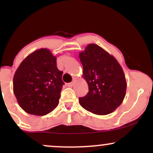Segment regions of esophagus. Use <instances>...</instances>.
<instances>
[{
	"label": "esophagus",
	"mask_w": 153,
	"mask_h": 153,
	"mask_svg": "<svg viewBox=\"0 0 153 153\" xmlns=\"http://www.w3.org/2000/svg\"><path fill=\"white\" fill-rule=\"evenodd\" d=\"M74 85H75V82H70V83H68V87H73Z\"/></svg>",
	"instance_id": "1"
}]
</instances>
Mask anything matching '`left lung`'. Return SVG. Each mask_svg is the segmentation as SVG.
<instances>
[{
  "mask_svg": "<svg viewBox=\"0 0 153 153\" xmlns=\"http://www.w3.org/2000/svg\"><path fill=\"white\" fill-rule=\"evenodd\" d=\"M79 58L89 90L86 96L79 98L80 106L97 115L112 113L126 95L127 82L122 67L114 56L95 44H89Z\"/></svg>",
  "mask_w": 153,
  "mask_h": 153,
  "instance_id": "1",
  "label": "left lung"
}]
</instances>
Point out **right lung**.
I'll use <instances>...</instances> for the list:
<instances>
[{"instance_id": "add662e5", "label": "right lung", "mask_w": 153, "mask_h": 153, "mask_svg": "<svg viewBox=\"0 0 153 153\" xmlns=\"http://www.w3.org/2000/svg\"><path fill=\"white\" fill-rule=\"evenodd\" d=\"M57 57L48 49H39L28 55L16 71L13 93L26 113L44 116L59 103L64 85L63 72L57 68Z\"/></svg>"}]
</instances>
